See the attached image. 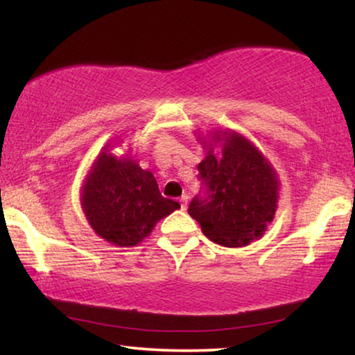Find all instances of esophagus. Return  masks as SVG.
Wrapping results in <instances>:
<instances>
[{"label":"esophagus","instance_id":"obj_1","mask_svg":"<svg viewBox=\"0 0 355 355\" xmlns=\"http://www.w3.org/2000/svg\"><path fill=\"white\" fill-rule=\"evenodd\" d=\"M187 202H189V197L187 196H182L181 198H179V203H181L182 210H186V208H187Z\"/></svg>","mask_w":355,"mask_h":355}]
</instances>
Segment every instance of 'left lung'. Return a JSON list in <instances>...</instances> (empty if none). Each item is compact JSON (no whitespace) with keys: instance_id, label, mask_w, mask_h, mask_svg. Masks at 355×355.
<instances>
[{"instance_id":"8db88e82","label":"left lung","mask_w":355,"mask_h":355,"mask_svg":"<svg viewBox=\"0 0 355 355\" xmlns=\"http://www.w3.org/2000/svg\"><path fill=\"white\" fill-rule=\"evenodd\" d=\"M200 142L198 163L207 192L189 205V215L208 239L225 247H244L263 236L278 208V174L265 155L244 135L215 129ZM220 144L222 153H214Z\"/></svg>"}]
</instances>
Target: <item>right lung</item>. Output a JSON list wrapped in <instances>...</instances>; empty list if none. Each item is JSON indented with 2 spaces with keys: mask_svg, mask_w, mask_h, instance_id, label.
<instances>
[{
  "mask_svg": "<svg viewBox=\"0 0 355 355\" xmlns=\"http://www.w3.org/2000/svg\"><path fill=\"white\" fill-rule=\"evenodd\" d=\"M103 147L80 189V205L96 234L118 247L142 242L155 225L181 208L162 196L152 171L129 153L116 157Z\"/></svg>",
  "mask_w": 355,
  "mask_h": 355,
  "instance_id": "add662e5",
  "label": "right lung"
}]
</instances>
